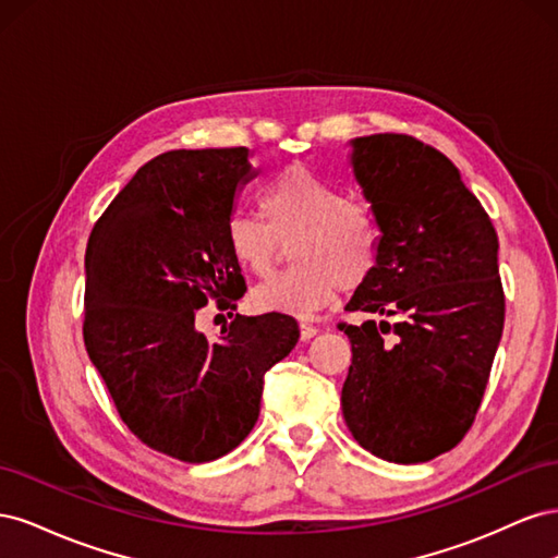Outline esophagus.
<instances>
[{
	"mask_svg": "<svg viewBox=\"0 0 558 558\" xmlns=\"http://www.w3.org/2000/svg\"><path fill=\"white\" fill-rule=\"evenodd\" d=\"M318 332V328L316 326H312V324H300V337L302 340H312V337Z\"/></svg>",
	"mask_w": 558,
	"mask_h": 558,
	"instance_id": "esophagus-1",
	"label": "esophagus"
}]
</instances>
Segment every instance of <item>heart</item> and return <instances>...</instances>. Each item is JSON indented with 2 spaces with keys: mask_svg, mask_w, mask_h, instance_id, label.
Returning <instances> with one entry per match:
<instances>
[{
  "mask_svg": "<svg viewBox=\"0 0 558 558\" xmlns=\"http://www.w3.org/2000/svg\"><path fill=\"white\" fill-rule=\"evenodd\" d=\"M260 209L267 225L248 211L230 214V256L246 272L269 277L283 258V244L295 238V267L260 283L251 293L253 310L310 316L340 289H359L373 275L381 242L375 211L307 167H289L275 177L263 191Z\"/></svg>",
  "mask_w": 558,
  "mask_h": 558,
  "instance_id": "heart-1",
  "label": "heart"
}]
</instances>
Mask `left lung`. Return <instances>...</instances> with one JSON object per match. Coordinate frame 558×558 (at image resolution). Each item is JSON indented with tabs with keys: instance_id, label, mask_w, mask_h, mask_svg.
<instances>
[{
	"instance_id": "1",
	"label": "left lung",
	"mask_w": 558,
	"mask_h": 558,
	"mask_svg": "<svg viewBox=\"0 0 558 558\" xmlns=\"http://www.w3.org/2000/svg\"><path fill=\"white\" fill-rule=\"evenodd\" d=\"M351 165L381 230L377 265L337 324L356 442L391 463L459 445L482 404L505 324L498 234L440 150L410 134L353 140Z\"/></svg>"
}]
</instances>
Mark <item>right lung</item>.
<instances>
[{
  "mask_svg": "<svg viewBox=\"0 0 558 558\" xmlns=\"http://www.w3.org/2000/svg\"><path fill=\"white\" fill-rule=\"evenodd\" d=\"M248 150H167L140 167L97 218L86 248L83 342L123 424L183 463L238 447L260 414L263 377L298 344L289 314L234 316L211 342L195 328L246 283L226 223L253 174Z\"/></svg>",
  "mask_w": 558,
  "mask_h": 558,
  "instance_id": "right-lung-1",
  "label": "right lung"
}]
</instances>
